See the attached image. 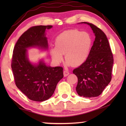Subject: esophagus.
<instances>
[{
	"label": "esophagus",
	"instance_id": "obj_1",
	"mask_svg": "<svg viewBox=\"0 0 126 126\" xmlns=\"http://www.w3.org/2000/svg\"><path fill=\"white\" fill-rule=\"evenodd\" d=\"M63 74L64 77H67V76H68L69 74V72L68 71H67V70H64L63 72Z\"/></svg>",
	"mask_w": 126,
	"mask_h": 126
}]
</instances>
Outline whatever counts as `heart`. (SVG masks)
Instances as JSON below:
<instances>
[{
	"mask_svg": "<svg viewBox=\"0 0 126 126\" xmlns=\"http://www.w3.org/2000/svg\"><path fill=\"white\" fill-rule=\"evenodd\" d=\"M55 43V47L50 49L53 60L57 63H60L63 59V54H65L67 65L77 67L82 65L88 59L92 39L88 33L72 29L60 34Z\"/></svg>",
	"mask_w": 126,
	"mask_h": 126,
	"instance_id": "b5f03b06",
	"label": "heart"
}]
</instances>
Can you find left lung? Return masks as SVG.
I'll list each match as a JSON object with an SVG mask.
<instances>
[{
  "label": "left lung",
  "mask_w": 126,
  "mask_h": 126,
  "mask_svg": "<svg viewBox=\"0 0 126 126\" xmlns=\"http://www.w3.org/2000/svg\"><path fill=\"white\" fill-rule=\"evenodd\" d=\"M89 25L95 35V40L88 59L73 73L78 78L76 91L81 97H95L99 95L112 79L113 57L106 35L92 23Z\"/></svg>",
  "instance_id": "left-lung-1"
}]
</instances>
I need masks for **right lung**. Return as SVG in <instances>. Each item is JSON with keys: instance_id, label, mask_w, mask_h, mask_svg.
<instances>
[{"instance_id": "add662e5", "label": "right lung", "mask_w": 126, "mask_h": 126, "mask_svg": "<svg viewBox=\"0 0 126 126\" xmlns=\"http://www.w3.org/2000/svg\"><path fill=\"white\" fill-rule=\"evenodd\" d=\"M52 25L30 28L19 38L14 48L12 69L16 84L29 99L44 101L54 93L57 84L63 77V68L47 66L43 61L33 64L28 58L27 49H48L46 30Z\"/></svg>"}]
</instances>
